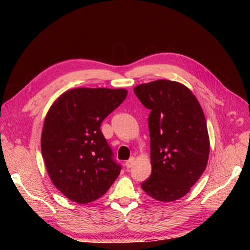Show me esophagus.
I'll list each match as a JSON object with an SVG mask.
<instances>
[{"label": "esophagus", "instance_id": "obj_1", "mask_svg": "<svg viewBox=\"0 0 250 250\" xmlns=\"http://www.w3.org/2000/svg\"><path fill=\"white\" fill-rule=\"evenodd\" d=\"M134 162H135V158H134V157H130V158L125 162L126 168H130V167H132L133 164H134Z\"/></svg>", "mask_w": 250, "mask_h": 250}]
</instances>
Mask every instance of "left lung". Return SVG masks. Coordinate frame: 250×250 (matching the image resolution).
Returning <instances> with one entry per match:
<instances>
[{
  "label": "left lung",
  "instance_id": "1",
  "mask_svg": "<svg viewBox=\"0 0 250 250\" xmlns=\"http://www.w3.org/2000/svg\"><path fill=\"white\" fill-rule=\"evenodd\" d=\"M134 92L151 110L152 172L141 187L157 201L180 199L207 167L209 141L204 111L191 91L174 81L141 84Z\"/></svg>",
  "mask_w": 250,
  "mask_h": 250
}]
</instances>
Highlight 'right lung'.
Returning a JSON list of instances; mask_svg holds the SVG:
<instances>
[{"instance_id":"right-lung-1","label":"right lung","mask_w":250,"mask_h":250,"mask_svg":"<svg viewBox=\"0 0 250 250\" xmlns=\"http://www.w3.org/2000/svg\"><path fill=\"white\" fill-rule=\"evenodd\" d=\"M125 89L76 88L51 105L42 134V153L54 186L78 204L93 202L120 175L121 164L101 123L124 102Z\"/></svg>"}]
</instances>
